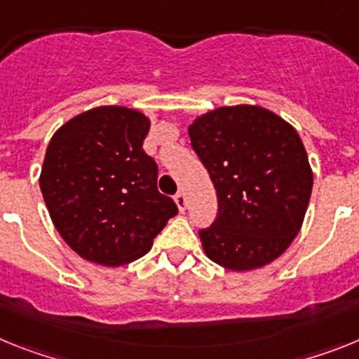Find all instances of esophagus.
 Here are the masks:
<instances>
[{
    "label": "esophagus",
    "mask_w": 359,
    "mask_h": 359,
    "mask_svg": "<svg viewBox=\"0 0 359 359\" xmlns=\"http://www.w3.org/2000/svg\"><path fill=\"white\" fill-rule=\"evenodd\" d=\"M175 202H177V208H179L180 211L186 210V205H188V201H186V193L184 191H179L175 195Z\"/></svg>",
    "instance_id": "1"
}]
</instances>
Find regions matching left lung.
<instances>
[{"instance_id": "8db88e82", "label": "left lung", "mask_w": 359, "mask_h": 359, "mask_svg": "<svg viewBox=\"0 0 359 359\" xmlns=\"http://www.w3.org/2000/svg\"><path fill=\"white\" fill-rule=\"evenodd\" d=\"M189 139L218 201L213 224L198 231L205 255L231 271L278 258L300 231L313 191L294 128L260 106H224L198 117Z\"/></svg>"}]
</instances>
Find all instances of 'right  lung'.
Segmentation results:
<instances>
[{"instance_id": "obj_1", "label": "right lung", "mask_w": 359, "mask_h": 359, "mask_svg": "<svg viewBox=\"0 0 359 359\" xmlns=\"http://www.w3.org/2000/svg\"><path fill=\"white\" fill-rule=\"evenodd\" d=\"M148 130L141 111L101 106L63 124L46 148L43 198L59 235L85 260H137L179 213L157 189V162L142 148Z\"/></svg>"}]
</instances>
